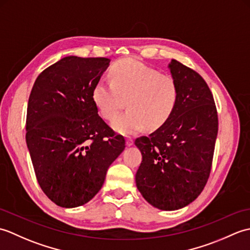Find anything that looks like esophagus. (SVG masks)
Segmentation results:
<instances>
[{
  "label": "esophagus",
  "instance_id": "esophagus-1",
  "mask_svg": "<svg viewBox=\"0 0 250 250\" xmlns=\"http://www.w3.org/2000/svg\"><path fill=\"white\" fill-rule=\"evenodd\" d=\"M133 143H134V142H133V140L131 139V137H128V139L125 140V144H126V146H128V147L133 145Z\"/></svg>",
  "mask_w": 250,
  "mask_h": 250
}]
</instances>
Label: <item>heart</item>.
Returning <instances> with one entry per match:
<instances>
[{
    "instance_id": "1",
    "label": "heart",
    "mask_w": 250,
    "mask_h": 250,
    "mask_svg": "<svg viewBox=\"0 0 250 250\" xmlns=\"http://www.w3.org/2000/svg\"><path fill=\"white\" fill-rule=\"evenodd\" d=\"M110 82L100 79L92 99L105 119L111 120L126 106L129 109L111 122L113 129L133 135L146 128L156 130L176 108L179 90L176 82L134 59L117 61L109 71Z\"/></svg>"
}]
</instances>
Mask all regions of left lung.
<instances>
[{"label":"left lung","instance_id":"8db88e82","mask_svg":"<svg viewBox=\"0 0 250 250\" xmlns=\"http://www.w3.org/2000/svg\"><path fill=\"white\" fill-rule=\"evenodd\" d=\"M167 67L178 86V103L162 126L135 140L143 156L135 183L153 207L176 210L198 198L207 183L218 116L213 94L198 73L176 60Z\"/></svg>","mask_w":250,"mask_h":250}]
</instances>
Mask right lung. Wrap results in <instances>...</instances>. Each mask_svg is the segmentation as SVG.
I'll list each match as a JSON object with an SVG mask.
<instances>
[{"mask_svg": "<svg viewBox=\"0 0 250 250\" xmlns=\"http://www.w3.org/2000/svg\"><path fill=\"white\" fill-rule=\"evenodd\" d=\"M107 58L68 56L36 78L26 110V146L42 190L58 206L88 203L125 143L98 114L92 90Z\"/></svg>", "mask_w": 250, "mask_h": 250, "instance_id": "obj_1", "label": "right lung"}]
</instances>
